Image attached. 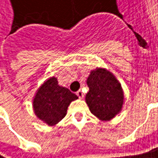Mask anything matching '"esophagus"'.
I'll use <instances>...</instances> for the list:
<instances>
[{
  "label": "esophagus",
  "mask_w": 158,
  "mask_h": 158,
  "mask_svg": "<svg viewBox=\"0 0 158 158\" xmlns=\"http://www.w3.org/2000/svg\"><path fill=\"white\" fill-rule=\"evenodd\" d=\"M77 96L79 97V99H83V98H84V94H83V92H82L81 90H79V91L77 92Z\"/></svg>",
  "instance_id": "34e87169"
}]
</instances>
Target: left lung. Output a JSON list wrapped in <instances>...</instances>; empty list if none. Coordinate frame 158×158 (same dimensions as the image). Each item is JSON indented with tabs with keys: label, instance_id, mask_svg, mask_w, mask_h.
Listing matches in <instances>:
<instances>
[{
	"label": "left lung",
	"instance_id": "8db88e82",
	"mask_svg": "<svg viewBox=\"0 0 158 158\" xmlns=\"http://www.w3.org/2000/svg\"><path fill=\"white\" fill-rule=\"evenodd\" d=\"M89 91L86 103L90 112L101 121H110L122 111L124 92L115 76L104 68L90 71L87 79Z\"/></svg>",
	"mask_w": 158,
	"mask_h": 158
}]
</instances>
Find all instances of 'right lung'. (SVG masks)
<instances>
[{"label":"right lung","instance_id":"1","mask_svg":"<svg viewBox=\"0 0 158 158\" xmlns=\"http://www.w3.org/2000/svg\"><path fill=\"white\" fill-rule=\"evenodd\" d=\"M78 98L67 88L59 86L57 78L52 77L36 90L33 99L34 113L44 123L53 126L65 117L70 103Z\"/></svg>","mask_w":158,"mask_h":158}]
</instances>
